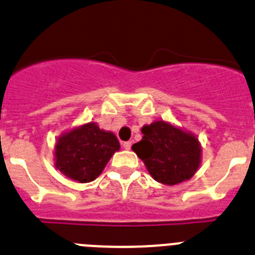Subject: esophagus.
Masks as SVG:
<instances>
[{"label":"esophagus","mask_w":255,"mask_h":255,"mask_svg":"<svg viewBox=\"0 0 255 255\" xmlns=\"http://www.w3.org/2000/svg\"><path fill=\"white\" fill-rule=\"evenodd\" d=\"M123 147H124V149L129 150L130 148H131V141H124Z\"/></svg>","instance_id":"1"}]
</instances>
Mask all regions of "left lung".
<instances>
[{
    "label": "left lung",
    "instance_id": "left-lung-1",
    "mask_svg": "<svg viewBox=\"0 0 255 255\" xmlns=\"http://www.w3.org/2000/svg\"><path fill=\"white\" fill-rule=\"evenodd\" d=\"M141 132L143 139L131 148L155 181L176 185L194 176L202 161L194 134L162 120L144 125Z\"/></svg>",
    "mask_w": 255,
    "mask_h": 255
}]
</instances>
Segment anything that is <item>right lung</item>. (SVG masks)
<instances>
[{"label":"right lung","mask_w":255,"mask_h":255,"mask_svg":"<svg viewBox=\"0 0 255 255\" xmlns=\"http://www.w3.org/2000/svg\"><path fill=\"white\" fill-rule=\"evenodd\" d=\"M120 149L116 135L88 123L61 134L55 145V166L78 182L100 176L115 152Z\"/></svg>","instance_id":"right-lung-1"}]
</instances>
